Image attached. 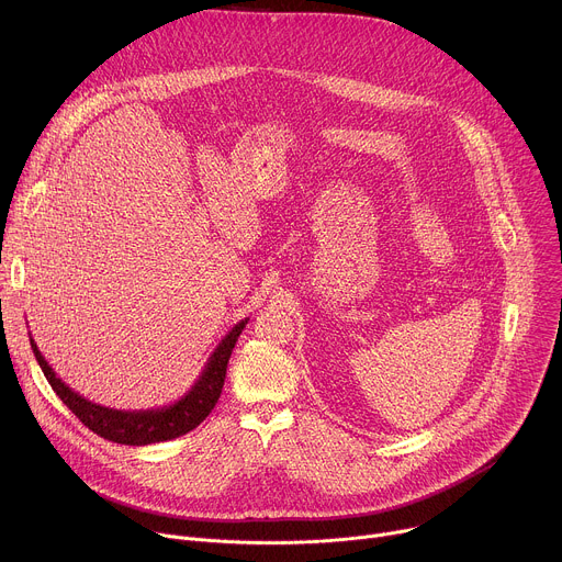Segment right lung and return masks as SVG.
Wrapping results in <instances>:
<instances>
[{
	"instance_id": "right-lung-1",
	"label": "right lung",
	"mask_w": 562,
	"mask_h": 562,
	"mask_svg": "<svg viewBox=\"0 0 562 562\" xmlns=\"http://www.w3.org/2000/svg\"><path fill=\"white\" fill-rule=\"evenodd\" d=\"M249 317H245L243 323H237L215 347L211 358L204 364V371L195 380V384L169 407H157V409H139V412H122V409H111L91 403L85 395H79L72 391L57 373L53 367L44 360L42 351L37 349L35 340L31 338V349L35 353V360L40 362L48 384L53 391L61 397V403L82 420L93 434L102 436L104 440L117 442V445H131V447H144L153 442H167L173 438H180L195 429L215 407L217 397L224 386L226 378V364L231 358V351L247 327Z\"/></svg>"
}]
</instances>
